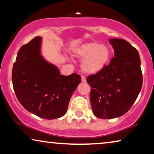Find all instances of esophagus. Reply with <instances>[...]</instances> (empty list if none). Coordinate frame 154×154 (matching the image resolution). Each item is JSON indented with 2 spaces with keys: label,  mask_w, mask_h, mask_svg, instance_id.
<instances>
[{
  "label": "esophagus",
  "mask_w": 154,
  "mask_h": 154,
  "mask_svg": "<svg viewBox=\"0 0 154 154\" xmlns=\"http://www.w3.org/2000/svg\"><path fill=\"white\" fill-rule=\"evenodd\" d=\"M81 81L83 83H86V79L84 75H81Z\"/></svg>",
  "instance_id": "obj_1"
}]
</instances>
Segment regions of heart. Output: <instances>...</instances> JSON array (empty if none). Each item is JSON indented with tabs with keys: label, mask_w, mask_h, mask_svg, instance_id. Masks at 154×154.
Returning <instances> with one entry per match:
<instances>
[{
	"label": "heart",
	"mask_w": 154,
	"mask_h": 154,
	"mask_svg": "<svg viewBox=\"0 0 154 154\" xmlns=\"http://www.w3.org/2000/svg\"><path fill=\"white\" fill-rule=\"evenodd\" d=\"M74 54L83 59L81 69L88 74H94L102 71L109 63L111 50L106 45H100L97 42H90L80 45L74 50Z\"/></svg>",
	"instance_id": "b5f03b06"
}]
</instances>
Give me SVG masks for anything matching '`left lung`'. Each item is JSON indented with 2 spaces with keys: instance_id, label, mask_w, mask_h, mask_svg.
Wrapping results in <instances>:
<instances>
[{
  "instance_id": "1",
  "label": "left lung",
  "mask_w": 154,
  "mask_h": 154,
  "mask_svg": "<svg viewBox=\"0 0 154 154\" xmlns=\"http://www.w3.org/2000/svg\"><path fill=\"white\" fill-rule=\"evenodd\" d=\"M110 43L114 57L102 71L86 79L91 86L92 111L103 119L128 112L137 98L143 82L137 50L123 39H111Z\"/></svg>"
}]
</instances>
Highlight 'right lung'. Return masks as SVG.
I'll list each match as a JSON object with an SVG mask.
<instances>
[{
	"mask_svg": "<svg viewBox=\"0 0 154 154\" xmlns=\"http://www.w3.org/2000/svg\"><path fill=\"white\" fill-rule=\"evenodd\" d=\"M41 41L36 36L19 50L12 72L13 89L26 110L45 119H58L66 113L81 77L75 73L60 75L41 57Z\"/></svg>",
	"mask_w": 154,
	"mask_h": 154,
	"instance_id": "add662e5",
	"label": "right lung"
}]
</instances>
